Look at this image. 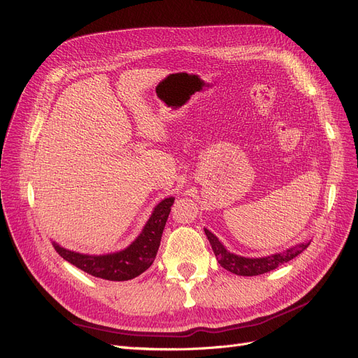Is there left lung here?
<instances>
[{"label": "left lung", "instance_id": "left-lung-1", "mask_svg": "<svg viewBox=\"0 0 358 358\" xmlns=\"http://www.w3.org/2000/svg\"><path fill=\"white\" fill-rule=\"evenodd\" d=\"M206 237L213 249V254L218 259V263L229 272L234 275H241V276H257V275H263L270 272V270H275L280 264H284L289 259L296 258L299 254H301L305 249L309 246L310 242H303L299 245H294L288 248L284 252H278L272 254L267 257H258V258H249V257H242L233 254L230 251H227V248L220 242L218 237H216L212 231L208 229H204Z\"/></svg>", "mask_w": 358, "mask_h": 358}]
</instances>
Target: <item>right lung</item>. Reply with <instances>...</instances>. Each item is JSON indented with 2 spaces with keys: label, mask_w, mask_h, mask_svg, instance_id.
Segmentation results:
<instances>
[{
  "label": "right lung",
  "mask_w": 358,
  "mask_h": 358,
  "mask_svg": "<svg viewBox=\"0 0 358 358\" xmlns=\"http://www.w3.org/2000/svg\"><path fill=\"white\" fill-rule=\"evenodd\" d=\"M173 203H175V197L161 200L150 213L143 230L121 251L91 255L71 251L57 242H52V245L66 262L95 278L107 280H128L137 278L154 263Z\"/></svg>",
  "instance_id": "right-lung-1"
}]
</instances>
